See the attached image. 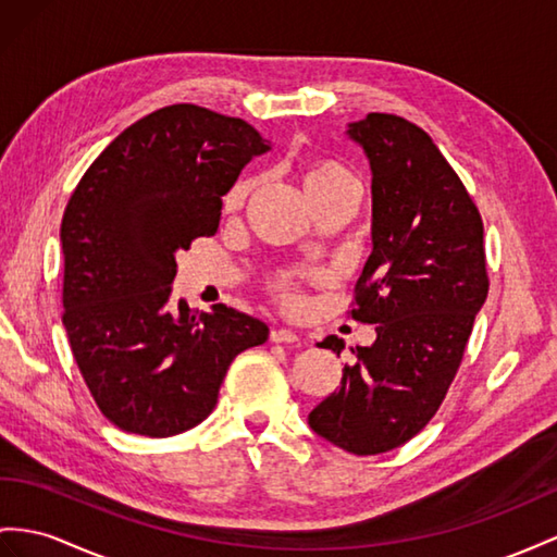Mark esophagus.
Here are the masks:
<instances>
[{"mask_svg": "<svg viewBox=\"0 0 557 557\" xmlns=\"http://www.w3.org/2000/svg\"><path fill=\"white\" fill-rule=\"evenodd\" d=\"M270 341L273 344H298V334L292 330H273L270 332Z\"/></svg>", "mask_w": 557, "mask_h": 557, "instance_id": "34e87169", "label": "esophagus"}]
</instances>
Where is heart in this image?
Instances as JSON below:
<instances>
[{
  "mask_svg": "<svg viewBox=\"0 0 557 557\" xmlns=\"http://www.w3.org/2000/svg\"><path fill=\"white\" fill-rule=\"evenodd\" d=\"M304 190L310 199V205L315 202V199L324 197V195H332L341 188H360V181L358 176L352 174V171L341 164L332 157H320V160H312L306 164L304 169ZM251 193V181L249 178H242L237 181L231 190H227L223 205L225 211H235L242 205H245L247 195ZM315 275L312 273H298V270H284V273H277L268 280V292L273 294L275 301L284 308H298L304 304V294L301 287L312 280Z\"/></svg>",
  "mask_w": 557,
  "mask_h": 557,
  "instance_id": "obj_1",
  "label": "heart"
}]
</instances>
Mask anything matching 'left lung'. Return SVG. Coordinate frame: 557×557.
Wrapping results in <instances>:
<instances>
[{
    "instance_id": "8db88e82",
    "label": "left lung",
    "mask_w": 557,
    "mask_h": 557,
    "mask_svg": "<svg viewBox=\"0 0 557 557\" xmlns=\"http://www.w3.org/2000/svg\"><path fill=\"white\" fill-rule=\"evenodd\" d=\"M372 164L374 221L348 318L376 324L352 350L341 386L310 411L332 445L372 456L421 433L459 372L490 292L482 216L459 174L421 126L388 112L350 124ZM320 348L341 352L344 338Z\"/></svg>"
}]
</instances>
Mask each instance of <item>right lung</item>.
<instances>
[{
  "label": "right lung",
  "instance_id": "1",
  "mask_svg": "<svg viewBox=\"0 0 557 557\" xmlns=\"http://www.w3.org/2000/svg\"><path fill=\"white\" fill-rule=\"evenodd\" d=\"M268 140L176 103L124 129L84 171L61 223L63 324L96 407L120 431L171 437L205 421L227 367L268 326L169 301L176 251L219 231L223 195Z\"/></svg>",
  "mask_w": 557,
  "mask_h": 557
}]
</instances>
